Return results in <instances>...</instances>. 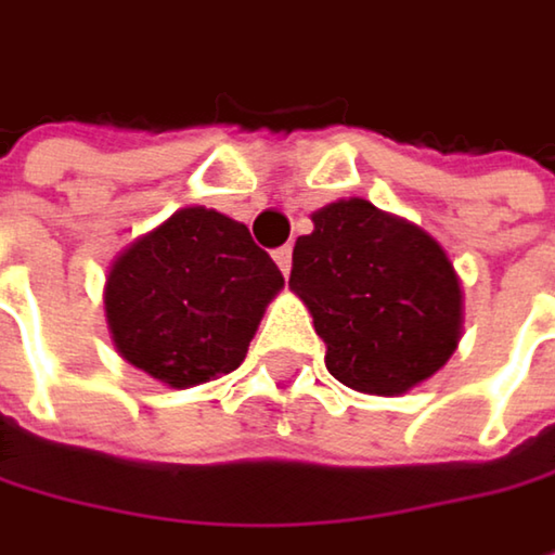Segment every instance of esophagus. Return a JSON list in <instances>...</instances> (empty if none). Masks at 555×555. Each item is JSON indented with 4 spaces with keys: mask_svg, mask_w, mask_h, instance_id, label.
<instances>
[{
    "mask_svg": "<svg viewBox=\"0 0 555 555\" xmlns=\"http://www.w3.org/2000/svg\"><path fill=\"white\" fill-rule=\"evenodd\" d=\"M274 261H278V268H281L284 278H287V274H291V264H294V248H291V245L278 248V251H274Z\"/></svg>",
    "mask_w": 555,
    "mask_h": 555,
    "instance_id": "esophagus-1",
    "label": "esophagus"
}]
</instances>
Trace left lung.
Instances as JSON below:
<instances>
[{
    "label": "left lung",
    "instance_id": "8db88e82",
    "mask_svg": "<svg viewBox=\"0 0 555 555\" xmlns=\"http://www.w3.org/2000/svg\"><path fill=\"white\" fill-rule=\"evenodd\" d=\"M291 291L352 391L395 398L433 378L462 336V287L442 245L414 222L336 199L294 245Z\"/></svg>",
    "mask_w": 555,
    "mask_h": 555
}]
</instances>
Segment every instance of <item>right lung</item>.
<instances>
[{
  "label": "right lung",
  "instance_id": "obj_1",
  "mask_svg": "<svg viewBox=\"0 0 555 555\" xmlns=\"http://www.w3.org/2000/svg\"><path fill=\"white\" fill-rule=\"evenodd\" d=\"M281 287L284 274L242 222L186 206L113 261L103 304L129 365L193 388L242 365Z\"/></svg>",
  "mask_w": 555,
  "mask_h": 555
}]
</instances>
